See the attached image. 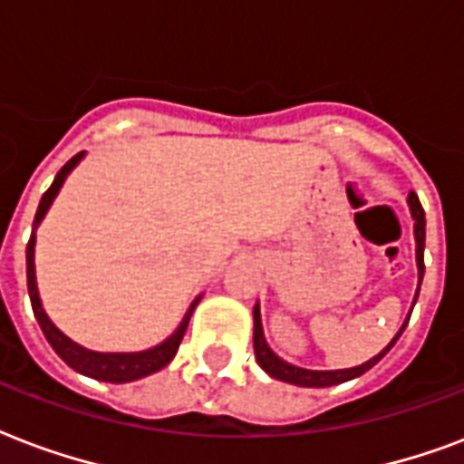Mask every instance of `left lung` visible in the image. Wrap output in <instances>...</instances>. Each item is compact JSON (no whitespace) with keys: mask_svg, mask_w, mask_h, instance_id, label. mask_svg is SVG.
<instances>
[{"mask_svg":"<svg viewBox=\"0 0 464 464\" xmlns=\"http://www.w3.org/2000/svg\"><path fill=\"white\" fill-rule=\"evenodd\" d=\"M409 213L414 218V239H416V268H419V288H421L423 281V244H426V215H423V208L419 203V196L414 191H409ZM419 288L414 293V303H411V310H414L416 297H419ZM409 317H411V312L404 319V324L400 326V332L394 334V339L387 343L378 355H372L370 361L361 362V365H355V368H343V370H307L300 368V365H293V362L283 361L281 355H276L271 346H268V341L264 336V324H261V310H258V303L254 307V353H256L258 365L276 380H283V382H290V385L297 387H332V385H341V382H348V380L361 378L362 372H368L375 362H380L385 358V353L390 348L397 343V339L401 336V332L407 329Z\"/></svg>","mask_w":464,"mask_h":464,"instance_id":"left-lung-1","label":"left lung"}]
</instances>
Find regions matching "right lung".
<instances>
[{"label":"right lung","instance_id":"obj_1","mask_svg":"<svg viewBox=\"0 0 464 464\" xmlns=\"http://www.w3.org/2000/svg\"><path fill=\"white\" fill-rule=\"evenodd\" d=\"M82 160H84V152L74 154V157L57 171L55 181H53V186H50L48 191L43 193L41 206L35 210L34 232H31V239H28L26 246L28 295H31L34 314L35 319H38V324H41L43 334H45V339H48L50 346L55 348V353L60 355L70 368H74L77 372L86 375V378L123 385V382L147 378V375H152V372H157V370H161L164 365H169V362L174 361L176 351H179V343H181L183 334H186V326H188V319H191L193 310H196V304L200 303V297L203 295H198L193 300L191 307L183 314L181 324L176 326L171 336H167V339L161 341V343H157V346L147 348V351H132V353H102V351H89V348L79 346L77 341H72L70 336H64V334L53 324V319H50L48 314H45V310H43L41 295H38V283H35V229H38V225L43 222V218L48 215L53 200L57 198V193L63 188L64 179L70 176L72 169L77 167Z\"/></svg>","mask_w":464,"mask_h":464}]
</instances>
